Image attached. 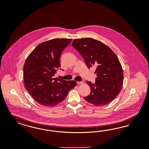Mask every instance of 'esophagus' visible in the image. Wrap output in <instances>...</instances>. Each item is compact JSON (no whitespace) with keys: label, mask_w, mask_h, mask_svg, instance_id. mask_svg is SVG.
<instances>
[{"label":"esophagus","mask_w":149,"mask_h":149,"mask_svg":"<svg viewBox=\"0 0 149 149\" xmlns=\"http://www.w3.org/2000/svg\"><path fill=\"white\" fill-rule=\"evenodd\" d=\"M77 84L78 85L83 84H84V82H83V81H77Z\"/></svg>","instance_id":"34e87169"}]
</instances>
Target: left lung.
<instances>
[{"instance_id":"8db88e82","label":"left lung","mask_w":149,"mask_h":149,"mask_svg":"<svg viewBox=\"0 0 149 149\" xmlns=\"http://www.w3.org/2000/svg\"><path fill=\"white\" fill-rule=\"evenodd\" d=\"M72 45L80 54L87 68H96L95 83L86 81L91 93L84 99L96 106L111 103L121 91L123 79L122 66L116 54L103 42L90 38L76 39Z\"/></svg>"}]
</instances>
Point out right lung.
<instances>
[{"mask_svg": "<svg viewBox=\"0 0 149 149\" xmlns=\"http://www.w3.org/2000/svg\"><path fill=\"white\" fill-rule=\"evenodd\" d=\"M71 39H54L38 45L28 56L23 67L24 85L38 103L46 107L62 102L77 85L74 80L54 78L61 67L60 57Z\"/></svg>", "mask_w": 149, "mask_h": 149, "instance_id": "right-lung-1", "label": "right lung"}]
</instances>
